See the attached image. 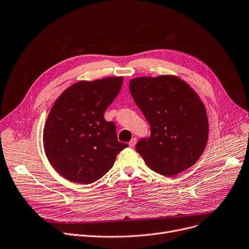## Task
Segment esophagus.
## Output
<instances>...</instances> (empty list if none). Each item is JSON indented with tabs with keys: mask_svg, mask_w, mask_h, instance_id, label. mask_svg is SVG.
Here are the masks:
<instances>
[{
	"mask_svg": "<svg viewBox=\"0 0 249 249\" xmlns=\"http://www.w3.org/2000/svg\"><path fill=\"white\" fill-rule=\"evenodd\" d=\"M136 142H137V139H136V138H132V139H131V141L129 142V147L133 148V147L135 146V144H136Z\"/></svg>",
	"mask_w": 249,
	"mask_h": 249,
	"instance_id": "esophagus-1",
	"label": "esophagus"
}]
</instances>
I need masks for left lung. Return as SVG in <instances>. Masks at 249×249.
Here are the masks:
<instances>
[{"instance_id": "8db88e82", "label": "left lung", "mask_w": 249, "mask_h": 249, "mask_svg": "<svg viewBox=\"0 0 249 249\" xmlns=\"http://www.w3.org/2000/svg\"><path fill=\"white\" fill-rule=\"evenodd\" d=\"M129 89L151 128L135 146L147 166L168 177L193 166L209 137L206 108L195 89L174 74L134 77Z\"/></svg>"}]
</instances>
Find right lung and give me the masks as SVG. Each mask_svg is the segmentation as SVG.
Returning a JSON list of instances; mask_svg holds the SVG:
<instances>
[{"instance_id":"1","label":"right lung","mask_w":249,"mask_h":249,"mask_svg":"<svg viewBox=\"0 0 249 249\" xmlns=\"http://www.w3.org/2000/svg\"><path fill=\"white\" fill-rule=\"evenodd\" d=\"M123 76L80 81L52 106L43 129L46 158L64 178L89 185L106 175L128 145L118 141L104 113L119 94Z\"/></svg>"}]
</instances>
